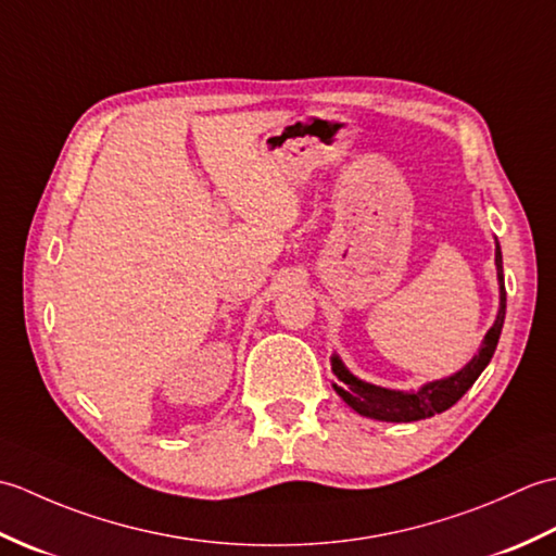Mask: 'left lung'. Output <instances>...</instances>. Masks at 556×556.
<instances>
[{
    "instance_id": "8db88e82",
    "label": "left lung",
    "mask_w": 556,
    "mask_h": 556,
    "mask_svg": "<svg viewBox=\"0 0 556 556\" xmlns=\"http://www.w3.org/2000/svg\"><path fill=\"white\" fill-rule=\"evenodd\" d=\"M494 265H497V279H500V311L497 320L490 327L480 344V351L476 353L466 368H460L452 377L444 380H434L422 384L416 392H396V389H384L370 382L358 380L356 375L346 370V365L341 363L339 356H332V372L337 375L334 392L346 401V404L361 413L365 418L384 420V422H413L422 418H432L437 413L452 408L456 401L464 396L473 382L480 377V372L488 368V363L494 356L497 341L504 327L506 315V289H504V269H502V248L497 241V251H494Z\"/></svg>"
}]
</instances>
